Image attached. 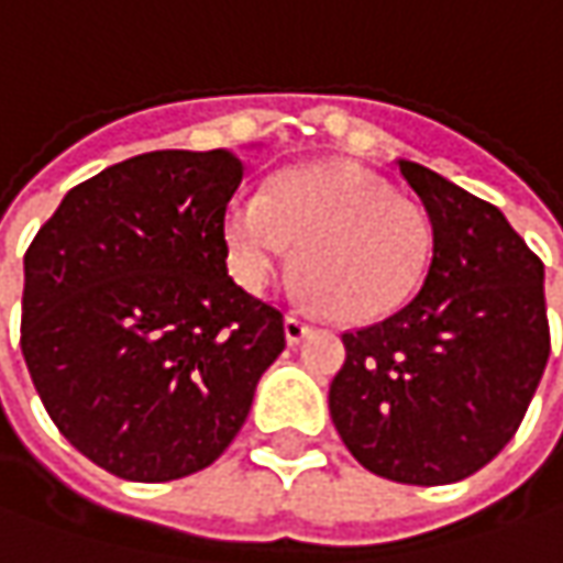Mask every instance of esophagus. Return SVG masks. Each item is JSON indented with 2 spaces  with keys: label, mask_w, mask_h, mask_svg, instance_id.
Listing matches in <instances>:
<instances>
[{
  "label": "esophagus",
  "mask_w": 563,
  "mask_h": 563,
  "mask_svg": "<svg viewBox=\"0 0 563 563\" xmlns=\"http://www.w3.org/2000/svg\"><path fill=\"white\" fill-rule=\"evenodd\" d=\"M283 333H286V342H289V345H296V342H301L311 333V323L301 320L299 314H286V320H283Z\"/></svg>",
  "instance_id": "esophagus-1"
}]
</instances>
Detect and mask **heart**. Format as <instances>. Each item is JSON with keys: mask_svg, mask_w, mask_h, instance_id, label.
Returning a JSON list of instances; mask_svg holds the SVG:
<instances>
[{"mask_svg": "<svg viewBox=\"0 0 563 563\" xmlns=\"http://www.w3.org/2000/svg\"><path fill=\"white\" fill-rule=\"evenodd\" d=\"M223 243L249 292H262L299 245L301 299L345 323H374L417 296L433 258V227L377 174L314 165L280 174L264 196L230 199Z\"/></svg>", "mask_w": 563, "mask_h": 563, "instance_id": "heart-1", "label": "heart"}]
</instances>
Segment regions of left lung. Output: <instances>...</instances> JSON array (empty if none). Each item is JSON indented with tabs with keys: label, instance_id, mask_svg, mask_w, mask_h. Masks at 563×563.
Instances as JSON below:
<instances>
[{
	"label": "left lung",
	"instance_id": "1",
	"mask_svg": "<svg viewBox=\"0 0 563 563\" xmlns=\"http://www.w3.org/2000/svg\"><path fill=\"white\" fill-rule=\"evenodd\" d=\"M433 258L398 314L342 333L330 417L371 474L457 483L517 433L549 361L545 267L508 218L430 167L398 158Z\"/></svg>",
	"mask_w": 563,
	"mask_h": 563
}]
</instances>
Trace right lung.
Segmentation results:
<instances>
[{
	"label": "right lung",
	"mask_w": 563,
	"mask_h": 563,
	"mask_svg": "<svg viewBox=\"0 0 563 563\" xmlns=\"http://www.w3.org/2000/svg\"><path fill=\"white\" fill-rule=\"evenodd\" d=\"M227 152L165 148L74 186L24 255L21 352L46 411L108 474L167 483L223 455L283 314L227 274Z\"/></svg>",
	"instance_id": "add662e5"
}]
</instances>
